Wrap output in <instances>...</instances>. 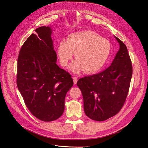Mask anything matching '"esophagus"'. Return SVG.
I'll list each match as a JSON object with an SVG mask.
<instances>
[{"label":"esophagus","instance_id":"obj_1","mask_svg":"<svg viewBox=\"0 0 148 148\" xmlns=\"http://www.w3.org/2000/svg\"><path fill=\"white\" fill-rule=\"evenodd\" d=\"M73 82H74V85H76L77 84V81H78V79L76 77H73Z\"/></svg>","mask_w":148,"mask_h":148}]
</instances>
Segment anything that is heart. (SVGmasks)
Segmentation results:
<instances>
[{
  "instance_id": "1",
  "label": "heart",
  "mask_w": 148,
  "mask_h": 148,
  "mask_svg": "<svg viewBox=\"0 0 148 148\" xmlns=\"http://www.w3.org/2000/svg\"><path fill=\"white\" fill-rule=\"evenodd\" d=\"M111 43L91 31L74 33L68 36L67 41H61L57 46V56L60 63L66 67L74 57L77 60L69 66L74 73L85 69L92 73L102 69L108 60L111 52Z\"/></svg>"
}]
</instances>
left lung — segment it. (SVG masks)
Masks as SVG:
<instances>
[{"mask_svg": "<svg viewBox=\"0 0 148 148\" xmlns=\"http://www.w3.org/2000/svg\"><path fill=\"white\" fill-rule=\"evenodd\" d=\"M114 38L119 49L110 66L100 73L81 78L77 83L83 95L86 115L97 121H105L120 111L132 76L127 47L116 36Z\"/></svg>", "mask_w": 148, "mask_h": 148, "instance_id": "left-lung-1", "label": "left lung"}]
</instances>
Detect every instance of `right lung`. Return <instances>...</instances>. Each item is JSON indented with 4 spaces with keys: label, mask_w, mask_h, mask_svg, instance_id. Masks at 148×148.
I'll list each match as a JSON object with an SVG mask.
<instances>
[{
    "label": "right lung",
    "mask_w": 148,
    "mask_h": 148,
    "mask_svg": "<svg viewBox=\"0 0 148 148\" xmlns=\"http://www.w3.org/2000/svg\"><path fill=\"white\" fill-rule=\"evenodd\" d=\"M35 32L20 50L17 86L33 115L42 121H52L62 115L65 96L73 80L56 64L51 27L42 26Z\"/></svg>",
    "instance_id": "add662e5"
}]
</instances>
